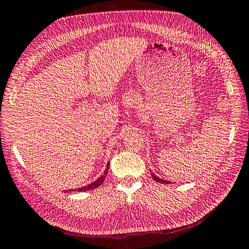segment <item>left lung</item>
I'll return each mask as SVG.
<instances>
[{"mask_svg":"<svg viewBox=\"0 0 249 249\" xmlns=\"http://www.w3.org/2000/svg\"><path fill=\"white\" fill-rule=\"evenodd\" d=\"M152 177H153V179H154L155 181H157V182H159V183H166V184H168V183H169V181L162 180V179H160V178H158V177H156L155 175H153V173H152Z\"/></svg>","mask_w":249,"mask_h":249,"instance_id":"8db88e82","label":"left lung"}]
</instances>
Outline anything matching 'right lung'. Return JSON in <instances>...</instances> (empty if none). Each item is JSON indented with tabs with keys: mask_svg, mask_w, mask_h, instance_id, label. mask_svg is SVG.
<instances>
[{
	"mask_svg": "<svg viewBox=\"0 0 249 249\" xmlns=\"http://www.w3.org/2000/svg\"><path fill=\"white\" fill-rule=\"evenodd\" d=\"M108 169H109V162H108V165H107V168H106V170L104 171V173H103V175H102L100 178H98V179H97L96 181L92 182L91 184H89V185L80 187V189L69 190V192H71V191H74V192H86V191H90V190H93V189H96V187L102 185L103 182L105 181V178H106V176H107V173H108Z\"/></svg>",
	"mask_w": 249,
	"mask_h": 249,
	"instance_id": "right-lung-1",
	"label": "right lung"
}]
</instances>
